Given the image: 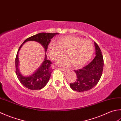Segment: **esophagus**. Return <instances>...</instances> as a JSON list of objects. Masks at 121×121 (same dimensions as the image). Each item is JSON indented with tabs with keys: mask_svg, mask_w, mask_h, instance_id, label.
<instances>
[{
	"mask_svg": "<svg viewBox=\"0 0 121 121\" xmlns=\"http://www.w3.org/2000/svg\"><path fill=\"white\" fill-rule=\"evenodd\" d=\"M60 70H62V71H64V72H67V70H68L67 69H63V68H61Z\"/></svg>",
	"mask_w": 121,
	"mask_h": 121,
	"instance_id": "esophagus-1",
	"label": "esophagus"
}]
</instances>
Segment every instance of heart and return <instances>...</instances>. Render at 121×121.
Masks as SVG:
<instances>
[{
	"label": "heart",
	"instance_id": "b5f03b06",
	"mask_svg": "<svg viewBox=\"0 0 121 121\" xmlns=\"http://www.w3.org/2000/svg\"><path fill=\"white\" fill-rule=\"evenodd\" d=\"M55 43L52 42L48 48L50 58L56 61L66 54L67 58L59 61V65H67L72 63L73 67L78 68L86 65L90 60L94 52L92 42L75 36L60 38Z\"/></svg>",
	"mask_w": 121,
	"mask_h": 121
}]
</instances>
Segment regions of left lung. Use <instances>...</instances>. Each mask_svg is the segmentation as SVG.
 <instances>
[{"label":"left lung","mask_w":121,"mask_h":121,"mask_svg":"<svg viewBox=\"0 0 121 121\" xmlns=\"http://www.w3.org/2000/svg\"><path fill=\"white\" fill-rule=\"evenodd\" d=\"M95 56L86 67L74 70L77 75L76 81L70 84L73 90L84 92L90 90L98 84L102 76L104 60L100 47L94 42Z\"/></svg>","instance_id":"left-lung-1"}]
</instances>
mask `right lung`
<instances>
[{"mask_svg":"<svg viewBox=\"0 0 121 121\" xmlns=\"http://www.w3.org/2000/svg\"><path fill=\"white\" fill-rule=\"evenodd\" d=\"M58 33H46L41 32L28 38L26 39L19 48L16 56V73L18 80L23 86L32 90H38L43 88L48 82L50 78L53 69L51 67L52 62L47 59L46 54L45 59L41 65L34 74L30 76L25 77L21 74L18 69V52L21 47L25 42L29 41H35L38 42L44 47L45 51L47 50L49 44L51 39Z\"/></svg>","mask_w":121,"mask_h":121,"instance_id":"1","label":"right lung"}]
</instances>
